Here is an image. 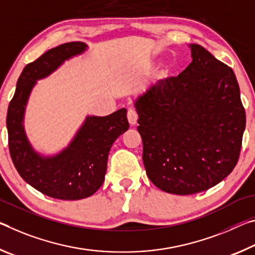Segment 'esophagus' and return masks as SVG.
I'll return each instance as SVG.
<instances>
[{
  "mask_svg": "<svg viewBox=\"0 0 255 255\" xmlns=\"http://www.w3.org/2000/svg\"><path fill=\"white\" fill-rule=\"evenodd\" d=\"M128 121L131 125H135L137 122V113L132 108L128 111Z\"/></svg>",
  "mask_w": 255,
  "mask_h": 255,
  "instance_id": "esophagus-1",
  "label": "esophagus"
}]
</instances>
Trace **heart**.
Returning a JSON list of instances; mask_svg holds the SVG:
<instances>
[{
    "mask_svg": "<svg viewBox=\"0 0 255 255\" xmlns=\"http://www.w3.org/2000/svg\"><path fill=\"white\" fill-rule=\"evenodd\" d=\"M168 73H169V68H165V69H162V70L160 71L159 77H160V78H166L167 76H168Z\"/></svg>",
    "mask_w": 255,
    "mask_h": 255,
    "instance_id": "b5f03b06",
    "label": "heart"
}]
</instances>
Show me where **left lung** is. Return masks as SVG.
Masks as SVG:
<instances>
[{
  "mask_svg": "<svg viewBox=\"0 0 255 255\" xmlns=\"http://www.w3.org/2000/svg\"><path fill=\"white\" fill-rule=\"evenodd\" d=\"M189 47L190 65L134 102L148 177L178 195L206 191L232 173L246 124L234 71L202 46Z\"/></svg>",
  "mask_w": 255,
  "mask_h": 255,
  "instance_id": "left-lung-1",
  "label": "left lung"
}]
</instances>
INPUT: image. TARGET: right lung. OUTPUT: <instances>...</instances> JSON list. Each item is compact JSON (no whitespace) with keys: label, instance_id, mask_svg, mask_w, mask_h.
I'll use <instances>...</instances> for the list:
<instances>
[{"label":"right lung","instance_id":"add662e5","mask_svg":"<svg viewBox=\"0 0 255 255\" xmlns=\"http://www.w3.org/2000/svg\"><path fill=\"white\" fill-rule=\"evenodd\" d=\"M87 48L82 41L65 43L26 65L7 108L9 150L14 167L29 185L54 199L80 200L93 195L105 179L113 143L130 127L127 110L122 108L107 116H87L68 147L54 156L40 155L29 142L23 119L33 87Z\"/></svg>","mask_w":255,"mask_h":255}]
</instances>
